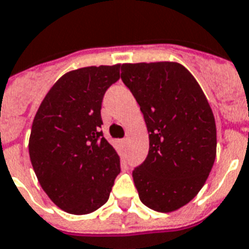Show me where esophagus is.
Segmentation results:
<instances>
[{"label":"esophagus","mask_w":249,"mask_h":249,"mask_svg":"<svg viewBox=\"0 0 249 249\" xmlns=\"http://www.w3.org/2000/svg\"><path fill=\"white\" fill-rule=\"evenodd\" d=\"M121 144H122V146H126V145H127V139H122V140H121Z\"/></svg>","instance_id":"34e87169"}]
</instances>
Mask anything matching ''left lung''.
Here are the masks:
<instances>
[{
	"label": "left lung",
	"mask_w": 249,
	"mask_h": 249,
	"mask_svg": "<svg viewBox=\"0 0 249 249\" xmlns=\"http://www.w3.org/2000/svg\"><path fill=\"white\" fill-rule=\"evenodd\" d=\"M121 78L144 114L149 152L132 171L140 200L172 212L199 193L216 158V123L203 91L178 63L123 64Z\"/></svg>",
	"instance_id": "1"
}]
</instances>
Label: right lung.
<instances>
[{
    "label": "right lung",
    "instance_id": "obj_1",
    "mask_svg": "<svg viewBox=\"0 0 249 249\" xmlns=\"http://www.w3.org/2000/svg\"><path fill=\"white\" fill-rule=\"evenodd\" d=\"M119 79V65L71 71L39 105L29 157L39 184L57 207L91 213L109 199L121 172L119 157L101 131V103Z\"/></svg>",
    "mask_w": 249,
    "mask_h": 249
}]
</instances>
